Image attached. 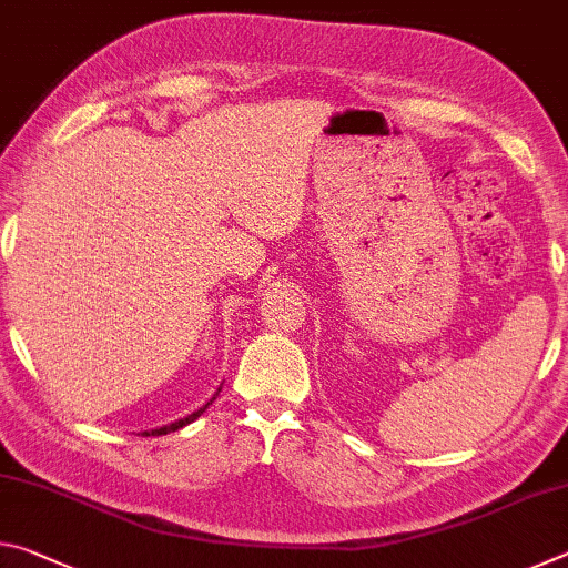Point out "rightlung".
I'll return each instance as SVG.
<instances>
[{
    "instance_id": "1",
    "label": "right lung",
    "mask_w": 568,
    "mask_h": 568,
    "mask_svg": "<svg viewBox=\"0 0 568 568\" xmlns=\"http://www.w3.org/2000/svg\"><path fill=\"white\" fill-rule=\"evenodd\" d=\"M217 393H220V388H217ZM215 393V396H217ZM215 396L210 398L203 408L200 410H195V413H190V416H185V418H180V420H175V423H168V426H162V428H152V430H142V436H168V434H172V430H178V428H182V426H187V423H192L195 418H200V413H203L210 403L215 400Z\"/></svg>"
}]
</instances>
